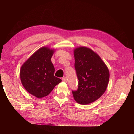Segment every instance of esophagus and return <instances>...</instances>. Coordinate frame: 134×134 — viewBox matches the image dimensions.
<instances>
[{
	"instance_id": "obj_1",
	"label": "esophagus",
	"mask_w": 134,
	"mask_h": 134,
	"mask_svg": "<svg viewBox=\"0 0 134 134\" xmlns=\"http://www.w3.org/2000/svg\"><path fill=\"white\" fill-rule=\"evenodd\" d=\"M62 81L64 82H67V79L66 77H64L62 78Z\"/></svg>"
}]
</instances>
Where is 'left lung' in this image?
Segmentation results:
<instances>
[{
  "mask_svg": "<svg viewBox=\"0 0 134 134\" xmlns=\"http://www.w3.org/2000/svg\"><path fill=\"white\" fill-rule=\"evenodd\" d=\"M74 53L79 81L78 89L72 91V95L78 103L89 104L98 99L106 90L109 70L98 54L89 48H76Z\"/></svg>",
  "mask_w": 134,
  "mask_h": 134,
  "instance_id": "8db88e82",
  "label": "left lung"
}]
</instances>
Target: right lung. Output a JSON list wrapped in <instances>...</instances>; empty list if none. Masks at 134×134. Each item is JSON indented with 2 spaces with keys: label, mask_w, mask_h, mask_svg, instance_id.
Segmentation results:
<instances>
[{
  "label": "right lung",
  "mask_w": 134,
  "mask_h": 134,
  "mask_svg": "<svg viewBox=\"0 0 134 134\" xmlns=\"http://www.w3.org/2000/svg\"><path fill=\"white\" fill-rule=\"evenodd\" d=\"M54 50L44 47L34 53L21 67V83L27 92L41 98L48 96L62 82L54 76L55 68L51 62Z\"/></svg>",
  "instance_id": "obj_1"
}]
</instances>
